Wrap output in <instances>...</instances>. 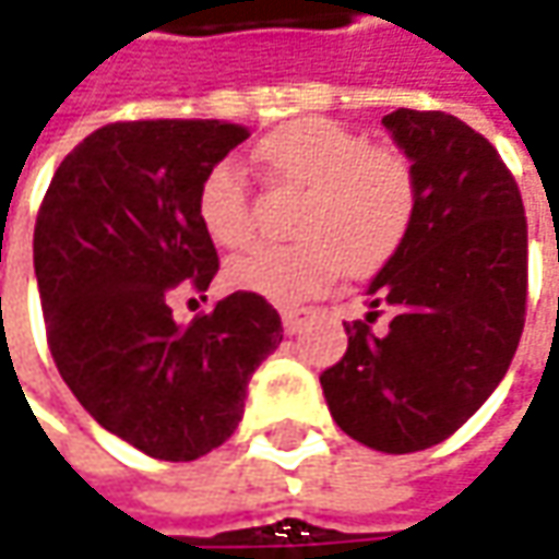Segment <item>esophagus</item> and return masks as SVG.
Returning a JSON list of instances; mask_svg holds the SVG:
<instances>
[{
  "label": "esophagus",
  "mask_w": 559,
  "mask_h": 559,
  "mask_svg": "<svg viewBox=\"0 0 559 559\" xmlns=\"http://www.w3.org/2000/svg\"><path fill=\"white\" fill-rule=\"evenodd\" d=\"M281 329H284V335H297L304 329V312L281 310Z\"/></svg>",
  "instance_id": "34e87169"
}]
</instances>
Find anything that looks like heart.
I'll return each mask as SVG.
<instances>
[{
    "label": "heart",
    "instance_id": "heart-1",
    "mask_svg": "<svg viewBox=\"0 0 559 559\" xmlns=\"http://www.w3.org/2000/svg\"><path fill=\"white\" fill-rule=\"evenodd\" d=\"M255 157L284 186L304 189L294 217L297 243L259 247L227 262L234 290L272 304H300L342 269L367 275L379 269L408 234L417 212V177L395 148L367 145L364 135L332 119H294L269 132ZM195 214L209 240L240 249L252 240V205L243 170L221 160L205 174Z\"/></svg>",
    "mask_w": 559,
    "mask_h": 559
}]
</instances>
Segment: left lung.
Here are the masks:
<instances>
[{"label": "left lung", "mask_w": 559, "mask_h": 559, "mask_svg": "<svg viewBox=\"0 0 559 559\" xmlns=\"http://www.w3.org/2000/svg\"><path fill=\"white\" fill-rule=\"evenodd\" d=\"M385 132L417 177L402 247L370 281L382 333L345 325V357L319 382L335 424L377 452H420L452 437L507 377L525 325L528 230L497 148L459 116L395 110Z\"/></svg>", "instance_id": "1"}]
</instances>
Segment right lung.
<instances>
[{
  "label": "right lung",
  "instance_id": "right-lung-1",
  "mask_svg": "<svg viewBox=\"0 0 559 559\" xmlns=\"http://www.w3.org/2000/svg\"><path fill=\"white\" fill-rule=\"evenodd\" d=\"M247 129L224 119H142L91 132L52 174L34 227V275L59 377L82 408L151 459L192 462L243 420L281 316L230 294L180 325L170 294L209 290L217 252L199 186Z\"/></svg>",
  "mask_w": 559,
  "mask_h": 559
}]
</instances>
